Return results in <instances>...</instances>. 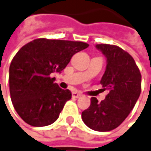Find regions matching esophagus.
<instances>
[{"label": "esophagus", "mask_w": 151, "mask_h": 151, "mask_svg": "<svg viewBox=\"0 0 151 151\" xmlns=\"http://www.w3.org/2000/svg\"><path fill=\"white\" fill-rule=\"evenodd\" d=\"M81 96V94L79 93V92H72V98H75V99H79Z\"/></svg>", "instance_id": "esophagus-1"}]
</instances>
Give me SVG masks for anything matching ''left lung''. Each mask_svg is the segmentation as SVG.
<instances>
[{
	"instance_id": "8db88e82",
	"label": "left lung",
	"mask_w": 151,
	"mask_h": 151,
	"mask_svg": "<svg viewBox=\"0 0 151 151\" xmlns=\"http://www.w3.org/2000/svg\"><path fill=\"white\" fill-rule=\"evenodd\" d=\"M96 47L106 58L100 83L109 92L100 103L91 98L81 117L90 129L109 132L119 126L134 107L141 94L142 75L133 58L119 46L100 44Z\"/></svg>"
}]
</instances>
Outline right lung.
Segmentation results:
<instances>
[{
	"mask_svg": "<svg viewBox=\"0 0 151 151\" xmlns=\"http://www.w3.org/2000/svg\"><path fill=\"white\" fill-rule=\"evenodd\" d=\"M88 44L78 41L38 38L22 46L9 66V93L13 106L29 125L52 124L71 99L50 75L61 72L76 52Z\"/></svg>",
	"mask_w": 151,
	"mask_h": 151,
	"instance_id": "1",
	"label": "right lung"
}]
</instances>
